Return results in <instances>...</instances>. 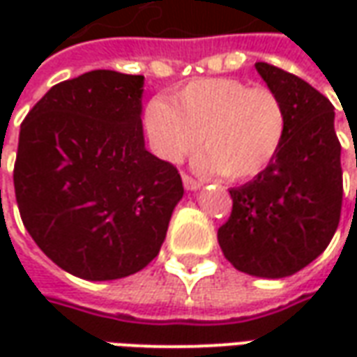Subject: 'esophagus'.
I'll return each mask as SVG.
<instances>
[{"label": "esophagus", "mask_w": 357, "mask_h": 357, "mask_svg": "<svg viewBox=\"0 0 357 357\" xmlns=\"http://www.w3.org/2000/svg\"><path fill=\"white\" fill-rule=\"evenodd\" d=\"M181 179H183V187H185L187 191H197V189H201L202 187V181L191 178V176H187V174H183Z\"/></svg>", "instance_id": "obj_1"}]
</instances>
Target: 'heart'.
<instances>
[{
    "label": "heart",
    "instance_id": "1",
    "mask_svg": "<svg viewBox=\"0 0 357 357\" xmlns=\"http://www.w3.org/2000/svg\"><path fill=\"white\" fill-rule=\"evenodd\" d=\"M145 128L156 155L179 162L195 151L202 172L243 181L262 174L283 147L289 116L269 88H250L235 78L195 80L168 99H153Z\"/></svg>",
    "mask_w": 357,
    "mask_h": 357
}]
</instances>
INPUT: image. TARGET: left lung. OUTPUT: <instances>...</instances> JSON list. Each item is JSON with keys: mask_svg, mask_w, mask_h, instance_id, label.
<instances>
[{"mask_svg": "<svg viewBox=\"0 0 357 357\" xmlns=\"http://www.w3.org/2000/svg\"><path fill=\"white\" fill-rule=\"evenodd\" d=\"M256 70L289 116L283 147L248 183L229 189L231 216L218 229L224 256L243 273L281 279L327 248L342 206L335 107L307 82L268 63Z\"/></svg>", "mask_w": 357, "mask_h": 357, "instance_id": "left-lung-1", "label": "left lung"}]
</instances>
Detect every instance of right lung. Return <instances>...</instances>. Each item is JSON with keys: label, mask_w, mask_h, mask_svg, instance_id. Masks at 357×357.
Listing matches in <instances>:
<instances>
[{"label": "right lung", "mask_w": 357, "mask_h": 357, "mask_svg": "<svg viewBox=\"0 0 357 357\" xmlns=\"http://www.w3.org/2000/svg\"><path fill=\"white\" fill-rule=\"evenodd\" d=\"M143 80L91 70L61 82L20 126L13 181L22 224L43 255L88 281L156 258L183 197L176 166L145 149Z\"/></svg>", "instance_id": "obj_1"}]
</instances>
